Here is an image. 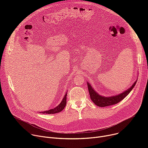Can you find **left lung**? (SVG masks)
I'll return each instance as SVG.
<instances>
[{
  "label": "left lung",
  "mask_w": 148,
  "mask_h": 148,
  "mask_svg": "<svg viewBox=\"0 0 148 148\" xmlns=\"http://www.w3.org/2000/svg\"><path fill=\"white\" fill-rule=\"evenodd\" d=\"M136 81H137V79L135 81V82L132 84V86L129 89L125 91L122 93H121L117 95L109 97H105L99 95L92 88V86H91L90 85V84L88 83V82H87V86H88L90 98L92 101H93V102L98 107H105L110 106V105L118 103L119 102H120L123 98H125L130 94V92L135 87Z\"/></svg>",
  "instance_id": "8db88e82"
}]
</instances>
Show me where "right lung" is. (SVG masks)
Wrapping results in <instances>:
<instances>
[{
	"instance_id": "right-lung-1",
	"label": "right lung",
	"mask_w": 148,
	"mask_h": 148,
	"mask_svg": "<svg viewBox=\"0 0 148 148\" xmlns=\"http://www.w3.org/2000/svg\"><path fill=\"white\" fill-rule=\"evenodd\" d=\"M67 93L66 94V95H64V97L63 98L62 101L61 102V103L57 106L56 107H55L53 109L48 110V111H43V112H41L42 114H56V113H58L60 112H61L62 110H63L66 107V100H67Z\"/></svg>"
}]
</instances>
